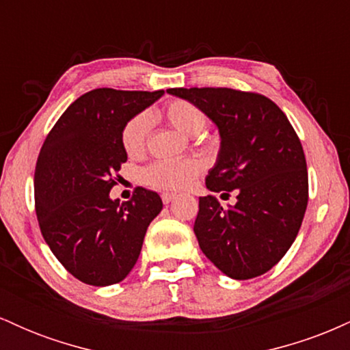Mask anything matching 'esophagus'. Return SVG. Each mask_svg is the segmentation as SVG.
<instances>
[{
  "mask_svg": "<svg viewBox=\"0 0 350 350\" xmlns=\"http://www.w3.org/2000/svg\"><path fill=\"white\" fill-rule=\"evenodd\" d=\"M174 198H176V194H172V192H163V194H161V199H163L164 204L172 202V200H174Z\"/></svg>",
  "mask_w": 350,
  "mask_h": 350,
  "instance_id": "1",
  "label": "esophagus"
}]
</instances>
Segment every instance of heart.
<instances>
[{"instance_id":"obj_1","label":"heart","mask_w":350,"mask_h":350,"mask_svg":"<svg viewBox=\"0 0 350 350\" xmlns=\"http://www.w3.org/2000/svg\"><path fill=\"white\" fill-rule=\"evenodd\" d=\"M163 118L186 136H196L206 126L207 118L198 107L186 100H172L161 110ZM151 118L148 113H138L123 128L122 144L130 158H139L148 146ZM202 171V163L196 158L176 161H154L143 171V180L159 191H183L194 183Z\"/></svg>"}]
</instances>
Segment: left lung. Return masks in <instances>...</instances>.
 <instances>
[{
  "label": "left lung",
  "mask_w": 350,
  "mask_h": 350,
  "mask_svg": "<svg viewBox=\"0 0 350 350\" xmlns=\"http://www.w3.org/2000/svg\"><path fill=\"white\" fill-rule=\"evenodd\" d=\"M219 128L220 150L206 178L208 191L237 194L234 206L199 198L194 224L200 250L224 275L250 280L290 250L308 206L303 146L270 98L234 88H170Z\"/></svg>",
  "instance_id": "1"
}]
</instances>
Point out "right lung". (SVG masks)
I'll return each mask as SVG.
<instances>
[{
	"instance_id": "obj_1",
	"label": "right lung",
	"mask_w": 350,
	"mask_h": 350,
	"mask_svg": "<svg viewBox=\"0 0 350 350\" xmlns=\"http://www.w3.org/2000/svg\"><path fill=\"white\" fill-rule=\"evenodd\" d=\"M163 94L87 92L64 111L42 144L34 172L36 215L51 252L82 283L110 286L126 278L148 226L161 212V198L148 189H136L128 202L113 200L110 191L128 159L124 124Z\"/></svg>"
}]
</instances>
